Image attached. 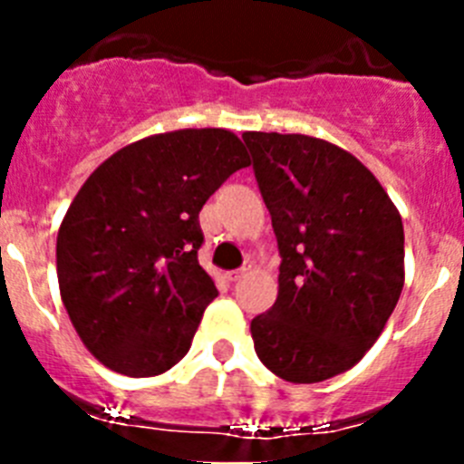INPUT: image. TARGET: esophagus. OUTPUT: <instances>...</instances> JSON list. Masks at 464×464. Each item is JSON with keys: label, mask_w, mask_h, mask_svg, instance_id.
I'll list each match as a JSON object with an SVG mask.
<instances>
[{"label": "esophagus", "mask_w": 464, "mask_h": 464, "mask_svg": "<svg viewBox=\"0 0 464 464\" xmlns=\"http://www.w3.org/2000/svg\"><path fill=\"white\" fill-rule=\"evenodd\" d=\"M246 274H248V269L241 267V269H235V272H229L227 278H229V281H232V283H235V281H241V278H244Z\"/></svg>", "instance_id": "obj_1"}]
</instances>
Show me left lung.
<instances>
[{
	"instance_id": "1",
	"label": "left lung",
	"mask_w": 464,
	"mask_h": 464,
	"mask_svg": "<svg viewBox=\"0 0 464 464\" xmlns=\"http://www.w3.org/2000/svg\"><path fill=\"white\" fill-rule=\"evenodd\" d=\"M281 253L278 297L251 321L260 362L290 383L343 374L404 288L401 216L355 155L306 134L244 132Z\"/></svg>"
}]
</instances>
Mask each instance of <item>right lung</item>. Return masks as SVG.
<instances>
[{"mask_svg": "<svg viewBox=\"0 0 464 464\" xmlns=\"http://www.w3.org/2000/svg\"><path fill=\"white\" fill-rule=\"evenodd\" d=\"M251 165L223 127L150 134L106 158L57 229L60 297L81 342L104 367L146 379L190 351L218 295L199 267V211Z\"/></svg>", "mask_w": 464, "mask_h": 464, "instance_id": "add662e5", "label": "right lung"}]
</instances>
